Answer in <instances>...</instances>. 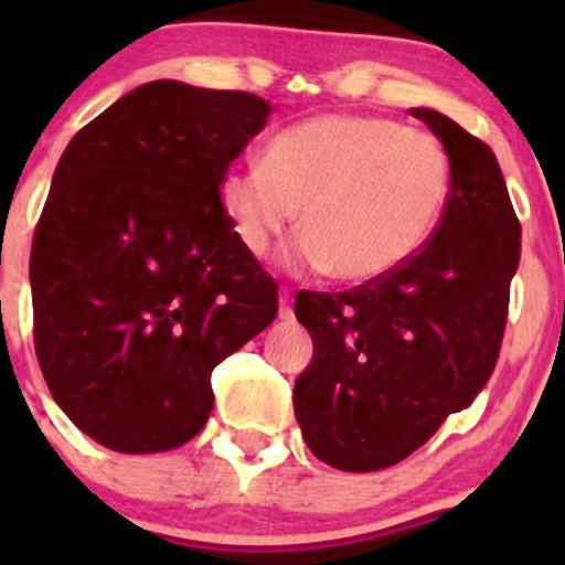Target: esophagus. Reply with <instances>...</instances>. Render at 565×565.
Returning a JSON list of instances; mask_svg holds the SVG:
<instances>
[{
    "label": "esophagus",
    "instance_id": "esophagus-1",
    "mask_svg": "<svg viewBox=\"0 0 565 565\" xmlns=\"http://www.w3.org/2000/svg\"><path fill=\"white\" fill-rule=\"evenodd\" d=\"M279 317L288 319L291 317V288H279Z\"/></svg>",
    "mask_w": 565,
    "mask_h": 565
}]
</instances>
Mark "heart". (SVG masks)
<instances>
[{
    "mask_svg": "<svg viewBox=\"0 0 565 565\" xmlns=\"http://www.w3.org/2000/svg\"><path fill=\"white\" fill-rule=\"evenodd\" d=\"M452 192L450 152L433 132L364 113H326L291 124L266 163L221 178V206L252 254H266L302 206L294 257L342 282L367 286L424 252Z\"/></svg>",
    "mask_w": 565,
    "mask_h": 565,
    "instance_id": "obj_1",
    "label": "heart"
}]
</instances>
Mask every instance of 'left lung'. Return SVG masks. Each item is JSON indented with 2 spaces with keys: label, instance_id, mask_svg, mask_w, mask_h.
<instances>
[{
  "label": "left lung",
  "instance_id": "1",
  "mask_svg": "<svg viewBox=\"0 0 565 565\" xmlns=\"http://www.w3.org/2000/svg\"><path fill=\"white\" fill-rule=\"evenodd\" d=\"M411 113L450 152L441 226L393 277L299 291L294 306L313 339L294 413L313 456L344 472L404 461L483 391L521 259V223L492 149L436 109Z\"/></svg>",
  "mask_w": 565,
  "mask_h": 565
}]
</instances>
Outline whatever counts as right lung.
I'll use <instances>...</instances> for the list:
<instances>
[{"label": "right lung", "mask_w": 565, "mask_h": 565, "mask_svg": "<svg viewBox=\"0 0 565 565\" xmlns=\"http://www.w3.org/2000/svg\"><path fill=\"white\" fill-rule=\"evenodd\" d=\"M271 104L149 82L78 129L30 248L33 342L56 404L115 452L203 430L212 371L277 317V282L234 234L221 178Z\"/></svg>", "instance_id": "obj_1"}]
</instances>
